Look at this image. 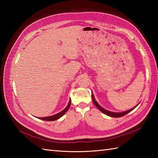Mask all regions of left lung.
<instances>
[{
	"mask_svg": "<svg viewBox=\"0 0 158 158\" xmlns=\"http://www.w3.org/2000/svg\"><path fill=\"white\" fill-rule=\"evenodd\" d=\"M92 100H93V102L95 106L98 108L100 111L102 113H103L104 114H105V115H108L109 117H123L124 115H126V114H127L128 113H130V111H132L133 109H135L136 107L139 105V103L136 106H135V107H133L132 109H131L130 110H126V111H123V112H119V113H116V112H112V111H110V110H107L106 109H105L104 108L100 106L99 104L97 102V101L96 100L95 98H94V94L92 92Z\"/></svg>",
	"mask_w": 158,
	"mask_h": 158,
	"instance_id": "left-lung-1",
	"label": "left lung"
}]
</instances>
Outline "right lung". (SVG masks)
Here are the masks:
<instances>
[{"label":"right lung","mask_w":158,"mask_h":158,"mask_svg":"<svg viewBox=\"0 0 158 158\" xmlns=\"http://www.w3.org/2000/svg\"><path fill=\"white\" fill-rule=\"evenodd\" d=\"M71 102V100H69V102L68 103V105L66 106V108L64 109L63 110H62L61 112H60L56 114V115H52V116H48V117H38L39 119H42V120H44V121H49V122H51V121H55V120H57L60 119V117H62L64 114L66 113L67 110H69V107L70 106V102Z\"/></svg>","instance_id":"right-lung-1"}]
</instances>
